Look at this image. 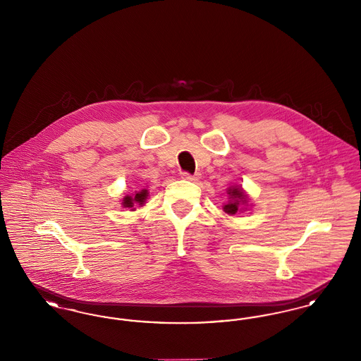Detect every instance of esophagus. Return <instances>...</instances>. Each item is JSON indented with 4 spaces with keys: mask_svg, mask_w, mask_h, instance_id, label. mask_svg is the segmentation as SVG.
I'll list each match as a JSON object with an SVG mask.
<instances>
[{
    "mask_svg": "<svg viewBox=\"0 0 361 361\" xmlns=\"http://www.w3.org/2000/svg\"><path fill=\"white\" fill-rule=\"evenodd\" d=\"M184 180H188V181H192V183H196V181H199V176L196 174V176H192V174H189V173H183V176H181Z\"/></svg>",
    "mask_w": 361,
    "mask_h": 361,
    "instance_id": "esophagus-1",
    "label": "esophagus"
}]
</instances>
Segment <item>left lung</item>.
Returning a JSON list of instances; mask_svg holds the SVG:
<instances>
[{
	"label": "left lung",
	"mask_w": 361,
	"mask_h": 361,
	"mask_svg": "<svg viewBox=\"0 0 361 361\" xmlns=\"http://www.w3.org/2000/svg\"><path fill=\"white\" fill-rule=\"evenodd\" d=\"M228 202L224 203V211L228 215H237L238 212H245L253 203L250 202L249 195L245 192V189L240 185H231L227 188Z\"/></svg>",
	"instance_id": "8db88e82"
}]
</instances>
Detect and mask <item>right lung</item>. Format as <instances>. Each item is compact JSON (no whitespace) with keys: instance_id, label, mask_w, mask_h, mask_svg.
I'll use <instances>...</instances> for the list:
<instances>
[{"instance_id":"right-lung-1","label":"right lung","mask_w":361,"mask_h":361,"mask_svg":"<svg viewBox=\"0 0 361 361\" xmlns=\"http://www.w3.org/2000/svg\"><path fill=\"white\" fill-rule=\"evenodd\" d=\"M147 196H149L147 189H142V190H139V192L135 190V193H133V195H126V196L123 197L121 206L124 207V208H131V211H135L137 208H134V207L145 206Z\"/></svg>"}]
</instances>
